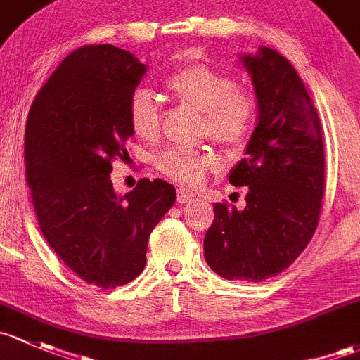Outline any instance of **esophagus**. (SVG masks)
<instances>
[{"label":"esophagus","mask_w":360,"mask_h":360,"mask_svg":"<svg viewBox=\"0 0 360 360\" xmlns=\"http://www.w3.org/2000/svg\"><path fill=\"white\" fill-rule=\"evenodd\" d=\"M192 199H194V194L188 191H185V188H179V192H176V201L179 202H191Z\"/></svg>","instance_id":"1"}]
</instances>
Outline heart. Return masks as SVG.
I'll return each mask as SVG.
<instances>
[{"label":"heart","mask_w":360,"mask_h":360,"mask_svg":"<svg viewBox=\"0 0 360 360\" xmlns=\"http://www.w3.org/2000/svg\"><path fill=\"white\" fill-rule=\"evenodd\" d=\"M168 90L180 102L202 112L201 131L227 153L237 154L246 147L258 120V102L250 88L237 86L229 74L210 65H188L166 79ZM131 129L143 140L159 131V103L153 90L136 88L128 105ZM158 168L181 185H198L206 172L218 165L210 150L173 147L155 159Z\"/></svg>","instance_id":"1"}]
</instances>
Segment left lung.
Wrapping results in <instances>:
<instances>
[{"instance_id":"obj_1","label":"left lung","mask_w":360,"mask_h":360,"mask_svg":"<svg viewBox=\"0 0 360 360\" xmlns=\"http://www.w3.org/2000/svg\"><path fill=\"white\" fill-rule=\"evenodd\" d=\"M258 102L246 158L229 173L248 187L246 206L217 202L205 236L206 263L231 281L277 276L312 239L324 198V143L317 110L288 58L269 46L240 55Z\"/></svg>"}]
</instances>
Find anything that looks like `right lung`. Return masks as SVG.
Instances as JSON below:
<instances>
[{
  "mask_svg": "<svg viewBox=\"0 0 360 360\" xmlns=\"http://www.w3.org/2000/svg\"><path fill=\"white\" fill-rule=\"evenodd\" d=\"M147 65L112 44H90L60 62L32 102L25 175L44 239L88 284L116 288L146 266L153 229L176 199L165 180L116 194L112 159L133 136L131 94Z\"/></svg>",
  "mask_w": 360,
  "mask_h": 360,
  "instance_id": "add662e5",
  "label": "right lung"
}]
</instances>
